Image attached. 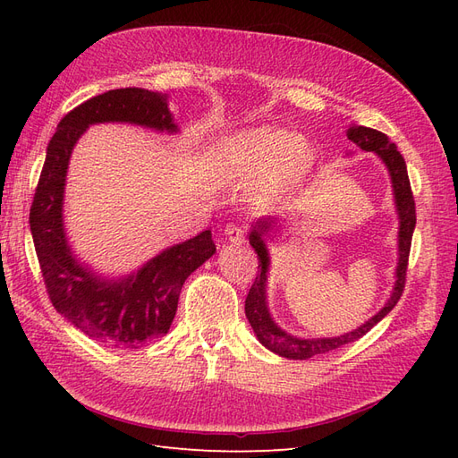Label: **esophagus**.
<instances>
[{"label":"esophagus","mask_w":458,"mask_h":458,"mask_svg":"<svg viewBox=\"0 0 458 458\" xmlns=\"http://www.w3.org/2000/svg\"><path fill=\"white\" fill-rule=\"evenodd\" d=\"M225 237L234 244H242L246 242V227L241 224H229L225 227Z\"/></svg>","instance_id":"34e87169"}]
</instances>
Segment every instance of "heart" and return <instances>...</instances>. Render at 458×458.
Wrapping results in <instances>:
<instances>
[{
	"mask_svg": "<svg viewBox=\"0 0 458 458\" xmlns=\"http://www.w3.org/2000/svg\"><path fill=\"white\" fill-rule=\"evenodd\" d=\"M217 164L227 177L267 174L273 189H284L310 172L313 150L294 133L261 126L225 137L217 147Z\"/></svg>",
	"mask_w": 458,
	"mask_h": 458,
	"instance_id": "obj_1",
	"label": "heart"
}]
</instances>
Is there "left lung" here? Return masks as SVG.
<instances>
[{"label":"left lung","mask_w":458,"mask_h":458,"mask_svg":"<svg viewBox=\"0 0 458 458\" xmlns=\"http://www.w3.org/2000/svg\"><path fill=\"white\" fill-rule=\"evenodd\" d=\"M345 135H348V140L352 143H355L361 150L377 152V155L384 160V164L387 165V172H390V175H392L394 195H395V204H397V212H399V266H397L395 288H394V293H392L390 300H387L386 306L377 315H374L370 321L355 328L353 332H348V335L338 336V338H310V340L290 336L271 321V315L266 306V273L269 267V256L266 250V242L261 241V234L269 229L271 221L269 219L259 221L258 229H254L250 234V244L259 258L258 275L250 286V293H248V296H246L244 311H246L248 321H250V325L256 332L258 340L266 345L267 350L275 352L281 357H286V359H310V357L321 355V353H327L332 350H338V348H342V345L352 344L361 336H365L374 325L380 323L382 318L395 308L399 298L403 296V288L407 283L411 241H412L414 225H417V208H414V197L411 191L405 158L401 157L397 147L390 141V137L382 131L350 123V128H348V131H345Z\"/></svg>","instance_id":"1"}]
</instances>
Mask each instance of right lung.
I'll use <instances>...</instances> for the list:
<instances>
[{"mask_svg": "<svg viewBox=\"0 0 458 458\" xmlns=\"http://www.w3.org/2000/svg\"><path fill=\"white\" fill-rule=\"evenodd\" d=\"M97 122H130L175 131L165 97L143 88L110 89L72 108L47 145L30 208V231L55 310L91 340L113 348H141L170 330L185 279L214 256L216 244L212 233L202 231L116 283L80 266L63 229L64 177L78 137Z\"/></svg>", "mask_w": 458, "mask_h": 458, "instance_id": "obj_1", "label": "right lung"}]
</instances>
